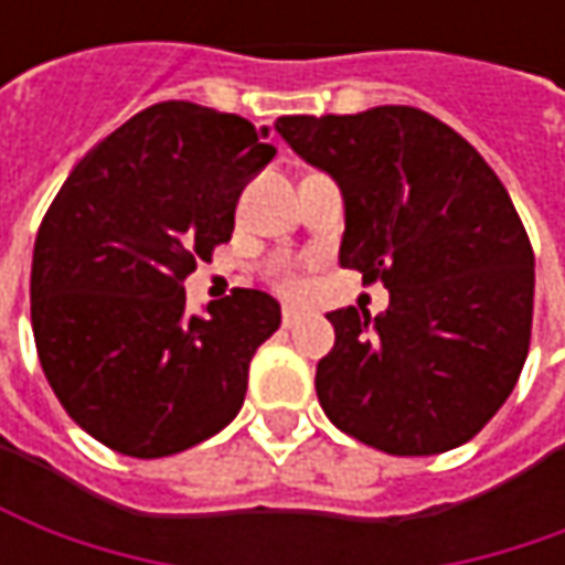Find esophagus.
<instances>
[{"label": "esophagus", "instance_id": "34e87169", "mask_svg": "<svg viewBox=\"0 0 565 565\" xmlns=\"http://www.w3.org/2000/svg\"><path fill=\"white\" fill-rule=\"evenodd\" d=\"M298 320H301V311H298V308H282V327H286V330H292Z\"/></svg>", "mask_w": 565, "mask_h": 565}]
</instances>
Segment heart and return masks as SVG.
<instances>
[{
    "label": "heart",
    "instance_id": "b5f03b06",
    "mask_svg": "<svg viewBox=\"0 0 565 565\" xmlns=\"http://www.w3.org/2000/svg\"><path fill=\"white\" fill-rule=\"evenodd\" d=\"M270 279L276 282V289H282V292H298V270H295L292 264H286V260H279V264H273L270 267Z\"/></svg>",
    "mask_w": 565,
    "mask_h": 565
}]
</instances>
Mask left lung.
<instances>
[{
    "instance_id": "8db88e82",
    "label": "left lung",
    "mask_w": 565,
    "mask_h": 565,
    "mask_svg": "<svg viewBox=\"0 0 565 565\" xmlns=\"http://www.w3.org/2000/svg\"><path fill=\"white\" fill-rule=\"evenodd\" d=\"M276 131L345 201L339 264L390 289L371 317L333 311L317 399L390 456L468 444L512 393L532 342L534 250L497 172L415 106L282 116Z\"/></svg>"
}]
</instances>
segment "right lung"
<instances>
[{"mask_svg":"<svg viewBox=\"0 0 565 565\" xmlns=\"http://www.w3.org/2000/svg\"><path fill=\"white\" fill-rule=\"evenodd\" d=\"M273 157L267 128L169 99L58 188L33 245V342L62 408L103 446L160 459L238 415L279 305L235 289L188 317L182 282L232 238L238 194Z\"/></svg>","mask_w":565,"mask_h":565,"instance_id":"right-lung-1","label":"right lung"}]
</instances>
